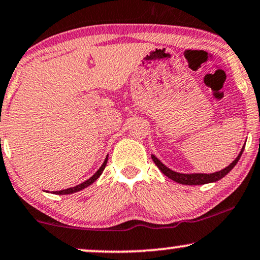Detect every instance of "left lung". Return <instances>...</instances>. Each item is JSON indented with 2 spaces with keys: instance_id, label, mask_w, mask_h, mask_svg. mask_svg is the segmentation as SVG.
I'll return each instance as SVG.
<instances>
[{
  "instance_id": "left-lung-1",
  "label": "left lung",
  "mask_w": 260,
  "mask_h": 260,
  "mask_svg": "<svg viewBox=\"0 0 260 260\" xmlns=\"http://www.w3.org/2000/svg\"><path fill=\"white\" fill-rule=\"evenodd\" d=\"M245 148V145L241 148L240 153L238 154V157L234 159L233 161L231 162L230 165L226 166V168L222 169L221 171L213 172V174H179V172H176L171 169H169L168 166H165L162 162L159 160V159L155 157L154 154H152V160L154 161V164L158 166V169L160 170L162 174H164L166 177H169L172 181L179 183V184H185V185H201V184H207V183H213L219 181V179L223 178L228 172H230L232 169L237 165V162L240 159L241 154H243Z\"/></svg>"
}]
</instances>
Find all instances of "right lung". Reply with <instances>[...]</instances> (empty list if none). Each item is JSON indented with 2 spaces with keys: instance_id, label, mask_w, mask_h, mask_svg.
<instances>
[{
  "instance_id": "add662e5",
  "label": "right lung",
  "mask_w": 260,
  "mask_h": 260,
  "mask_svg": "<svg viewBox=\"0 0 260 260\" xmlns=\"http://www.w3.org/2000/svg\"><path fill=\"white\" fill-rule=\"evenodd\" d=\"M107 161H108V155H107L105 161H103V164L101 165V168L99 169L98 171L95 172V175H92L91 177H90L89 179H86L85 182L81 183V184L76 185V186H72V188H69V189H65V190H59V191H53V193H57V195H68V193H74V192H77L79 191V190H83L84 188H86V186L91 185L92 183H94L96 179H98L100 176L102 175L103 170H105L106 165H107Z\"/></svg>"
}]
</instances>
